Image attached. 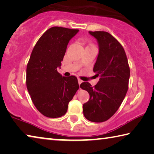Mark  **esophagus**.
<instances>
[{"mask_svg": "<svg viewBox=\"0 0 154 154\" xmlns=\"http://www.w3.org/2000/svg\"><path fill=\"white\" fill-rule=\"evenodd\" d=\"M82 82H83V81H82V80H81V79H78V83H79V85H80V84H81Z\"/></svg>", "mask_w": 154, "mask_h": 154, "instance_id": "esophagus-1", "label": "esophagus"}]
</instances>
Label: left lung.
Segmentation results:
<instances>
[{"label": "left lung", "mask_w": 154, "mask_h": 154, "mask_svg": "<svg viewBox=\"0 0 154 154\" xmlns=\"http://www.w3.org/2000/svg\"><path fill=\"white\" fill-rule=\"evenodd\" d=\"M99 45V54L93 71L99 80L94 87L84 82L80 88L90 94L83 105L84 115L95 123L106 121L120 107L128 90L130 70L124 48L106 31H89Z\"/></svg>", "instance_id": "8db88e82"}]
</instances>
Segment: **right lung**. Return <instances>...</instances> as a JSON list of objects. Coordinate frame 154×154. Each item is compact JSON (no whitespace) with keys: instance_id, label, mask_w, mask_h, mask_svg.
Masks as SVG:
<instances>
[{"instance_id":"right-lung-1","label":"right lung","mask_w":154,"mask_h":154,"mask_svg":"<svg viewBox=\"0 0 154 154\" xmlns=\"http://www.w3.org/2000/svg\"><path fill=\"white\" fill-rule=\"evenodd\" d=\"M78 32V29L51 27L31 53L26 66V88L34 106L46 117L64 115L79 88L76 77H63L57 72L68 42Z\"/></svg>"}]
</instances>
